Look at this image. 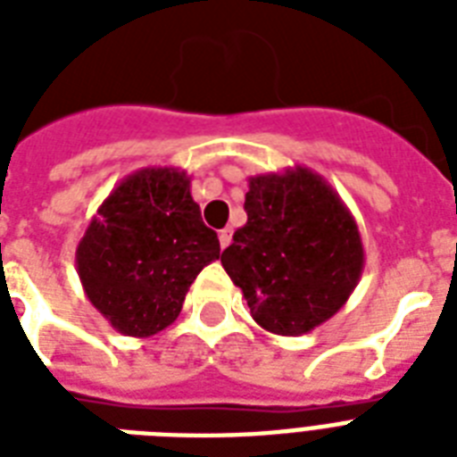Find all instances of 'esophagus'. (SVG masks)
<instances>
[{"instance_id":"esophagus-1","label":"esophagus","mask_w":457,"mask_h":457,"mask_svg":"<svg viewBox=\"0 0 457 457\" xmlns=\"http://www.w3.org/2000/svg\"><path fill=\"white\" fill-rule=\"evenodd\" d=\"M218 239H220V249H225V246L232 242V229H220V232H218Z\"/></svg>"}]
</instances>
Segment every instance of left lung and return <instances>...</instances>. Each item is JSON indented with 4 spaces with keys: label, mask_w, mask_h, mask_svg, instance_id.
<instances>
[{
    "label": "left lung",
    "mask_w": 457,
    "mask_h": 457,
    "mask_svg": "<svg viewBox=\"0 0 457 457\" xmlns=\"http://www.w3.org/2000/svg\"><path fill=\"white\" fill-rule=\"evenodd\" d=\"M246 225L220 263L251 318L299 337L332 318L353 294L365 251L355 218L325 178L296 165L249 178Z\"/></svg>",
    "instance_id": "8db88e82"
}]
</instances>
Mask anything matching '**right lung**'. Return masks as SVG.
<instances>
[{"label": "right lung", "mask_w": 457, "mask_h": 457, "mask_svg": "<svg viewBox=\"0 0 457 457\" xmlns=\"http://www.w3.org/2000/svg\"><path fill=\"white\" fill-rule=\"evenodd\" d=\"M185 170L142 168L118 182L89 220L75 265L89 303L125 337L175 322L189 287L220 258Z\"/></svg>", "instance_id": "obj_1"}]
</instances>
